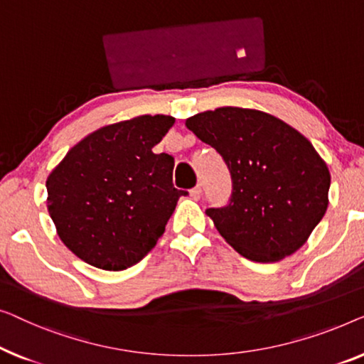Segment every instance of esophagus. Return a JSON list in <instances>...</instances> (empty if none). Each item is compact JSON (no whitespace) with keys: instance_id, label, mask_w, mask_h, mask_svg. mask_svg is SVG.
I'll list each match as a JSON object with an SVG mask.
<instances>
[{"instance_id":"obj_1","label":"esophagus","mask_w":364,"mask_h":364,"mask_svg":"<svg viewBox=\"0 0 364 364\" xmlns=\"http://www.w3.org/2000/svg\"><path fill=\"white\" fill-rule=\"evenodd\" d=\"M189 194H191L193 199H199V198H201V186H199V184H198V186H194Z\"/></svg>"}]
</instances>
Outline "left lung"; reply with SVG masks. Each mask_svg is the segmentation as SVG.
Returning a JSON list of instances; mask_svg holds the SVG:
<instances>
[{
	"mask_svg": "<svg viewBox=\"0 0 364 364\" xmlns=\"http://www.w3.org/2000/svg\"><path fill=\"white\" fill-rule=\"evenodd\" d=\"M186 127L231 171V203L206 211L226 242L254 262L296 252L325 216L331 181L309 138L277 117L240 107L201 112Z\"/></svg>",
	"mask_w": 364,
	"mask_h": 364,
	"instance_id": "left-lung-1",
	"label": "left lung"
}]
</instances>
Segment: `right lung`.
<instances>
[{
    "label": "right lung",
    "mask_w": 364,
    "mask_h": 364,
    "mask_svg": "<svg viewBox=\"0 0 364 364\" xmlns=\"http://www.w3.org/2000/svg\"><path fill=\"white\" fill-rule=\"evenodd\" d=\"M175 124L170 115H140L105 125L74 145L50 171L48 211L65 247L104 270H124L145 257L165 232L178 199L175 160L151 148Z\"/></svg>",
    "instance_id": "add662e5"
}]
</instances>
